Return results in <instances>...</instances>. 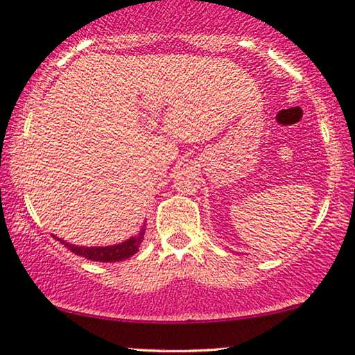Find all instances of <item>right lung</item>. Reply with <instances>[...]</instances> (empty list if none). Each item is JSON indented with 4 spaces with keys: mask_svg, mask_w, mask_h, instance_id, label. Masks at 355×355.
<instances>
[{
    "mask_svg": "<svg viewBox=\"0 0 355 355\" xmlns=\"http://www.w3.org/2000/svg\"><path fill=\"white\" fill-rule=\"evenodd\" d=\"M144 232H146V225L143 223L141 230H139L138 234L135 236L125 239L123 243L114 244V246H98V248H85V246H76V244H71L67 241H64L61 238H56L58 241H61L64 246H66L69 251H72L77 256H82L88 261H94V262H119V261H125V259L132 257L133 254L138 252L139 244L143 243L144 238Z\"/></svg>",
    "mask_w": 355,
    "mask_h": 355,
    "instance_id": "right-lung-1",
    "label": "right lung"
}]
</instances>
